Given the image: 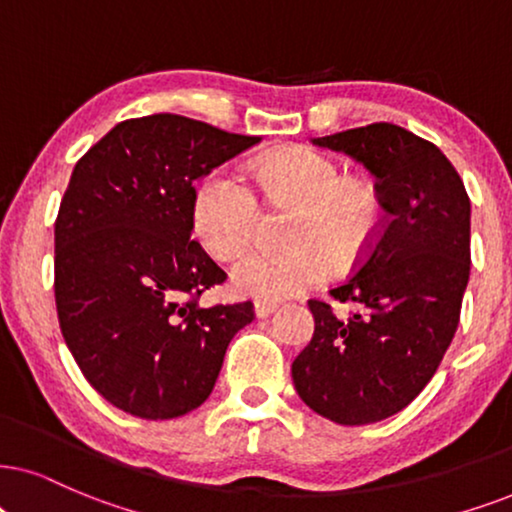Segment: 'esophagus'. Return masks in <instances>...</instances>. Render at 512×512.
Masks as SVG:
<instances>
[{"instance_id":"1","label":"esophagus","mask_w":512,"mask_h":512,"mask_svg":"<svg viewBox=\"0 0 512 512\" xmlns=\"http://www.w3.org/2000/svg\"><path fill=\"white\" fill-rule=\"evenodd\" d=\"M276 309H278V304H274V302H260V300L255 302V316H257V319H269V316L274 314Z\"/></svg>"}]
</instances>
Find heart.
Segmentation results:
<instances>
[{
  "label": "heart",
  "instance_id": "1",
  "mask_svg": "<svg viewBox=\"0 0 512 512\" xmlns=\"http://www.w3.org/2000/svg\"><path fill=\"white\" fill-rule=\"evenodd\" d=\"M267 203H295L288 248H255L234 264L238 293L260 300H288L319 286L338 267L359 260L383 226V203L364 179H342V167L312 148H286L252 170ZM193 231L205 250L231 260L252 241L257 198L236 172L219 167L193 191Z\"/></svg>",
  "mask_w": 512,
  "mask_h": 512
}]
</instances>
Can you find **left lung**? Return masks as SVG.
I'll return each mask as SVG.
<instances>
[{"mask_svg": "<svg viewBox=\"0 0 512 512\" xmlns=\"http://www.w3.org/2000/svg\"><path fill=\"white\" fill-rule=\"evenodd\" d=\"M316 146L375 174L385 217L335 302L309 300L314 335L293 361L300 399L340 425L390 418L423 392L461 321L470 276V198L456 167L409 129L373 122Z\"/></svg>", "mask_w": 512, "mask_h": 512, "instance_id": "8db88e82", "label": "left lung"}]
</instances>
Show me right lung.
Returning a JSON list of instances; mask_svg holds the SVG:
<instances>
[{
	"label": "right lung",
	"instance_id": "obj_1",
	"mask_svg": "<svg viewBox=\"0 0 512 512\" xmlns=\"http://www.w3.org/2000/svg\"><path fill=\"white\" fill-rule=\"evenodd\" d=\"M260 137L184 115L115 125L77 160L54 224L61 333L89 385L120 411L167 420L210 397L252 302L203 307L224 269L191 241L193 181Z\"/></svg>",
	"mask_w": 512,
	"mask_h": 512
}]
</instances>
